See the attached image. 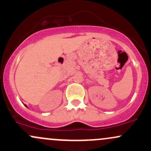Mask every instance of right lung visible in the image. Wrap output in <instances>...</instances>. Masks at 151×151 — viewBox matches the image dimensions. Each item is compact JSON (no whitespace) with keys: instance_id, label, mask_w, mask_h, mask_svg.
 <instances>
[{"instance_id":"1","label":"right lung","mask_w":151,"mask_h":151,"mask_svg":"<svg viewBox=\"0 0 151 151\" xmlns=\"http://www.w3.org/2000/svg\"><path fill=\"white\" fill-rule=\"evenodd\" d=\"M25 105V106H26V107H27V105Z\"/></svg>"}]
</instances>
